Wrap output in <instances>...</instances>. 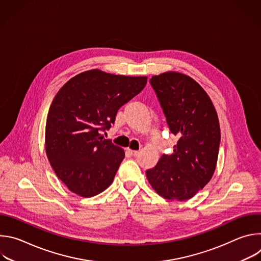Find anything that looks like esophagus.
Here are the masks:
<instances>
[{"label":"esophagus","mask_w":261,"mask_h":261,"mask_svg":"<svg viewBox=\"0 0 261 261\" xmlns=\"http://www.w3.org/2000/svg\"><path fill=\"white\" fill-rule=\"evenodd\" d=\"M128 152L132 155V156H137L139 154L138 151H134V150H131V148H128Z\"/></svg>","instance_id":"esophagus-1"}]
</instances>
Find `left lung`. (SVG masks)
Returning a JSON list of instances; mask_svg holds the SVG:
<instances>
[{
	"instance_id": "obj_1",
	"label": "left lung",
	"mask_w": 261,
	"mask_h": 261,
	"mask_svg": "<svg viewBox=\"0 0 261 261\" xmlns=\"http://www.w3.org/2000/svg\"><path fill=\"white\" fill-rule=\"evenodd\" d=\"M150 83L169 130L179 138L173 154L162 155L145 174L160 196L187 200L211 180L216 169L221 140L217 111L200 85L186 74L167 71Z\"/></svg>"
}]
</instances>
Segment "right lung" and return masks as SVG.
I'll return each instance as SVG.
<instances>
[{"instance_id": "add662e5", "label": "right lung", "mask_w": 261, "mask_h": 261, "mask_svg": "<svg viewBox=\"0 0 261 261\" xmlns=\"http://www.w3.org/2000/svg\"><path fill=\"white\" fill-rule=\"evenodd\" d=\"M146 82V76L92 69L69 80L57 93L46 120L45 152L71 192L93 197L114 181L125 152L100 132L111 127L120 107Z\"/></svg>"}]
</instances>
